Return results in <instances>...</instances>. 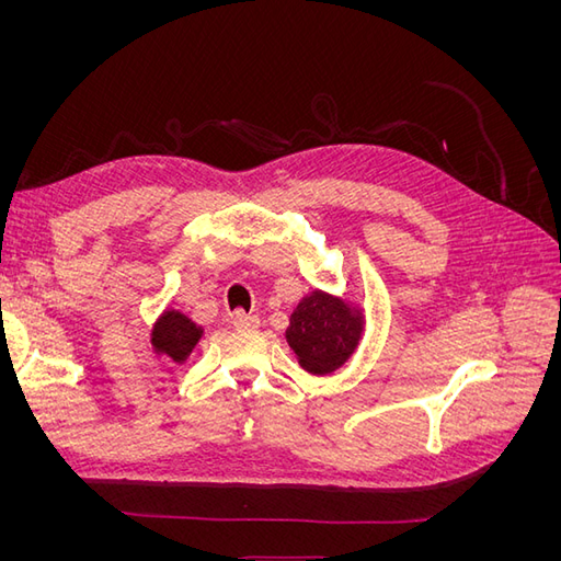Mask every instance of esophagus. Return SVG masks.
<instances>
[{
    "instance_id": "34e87169",
    "label": "esophagus",
    "mask_w": 561,
    "mask_h": 561,
    "mask_svg": "<svg viewBox=\"0 0 561 561\" xmlns=\"http://www.w3.org/2000/svg\"><path fill=\"white\" fill-rule=\"evenodd\" d=\"M231 322H233V328H239V330H254L260 325V318L252 313H245V311H233Z\"/></svg>"
}]
</instances>
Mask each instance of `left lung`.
<instances>
[{
  "mask_svg": "<svg viewBox=\"0 0 561 561\" xmlns=\"http://www.w3.org/2000/svg\"><path fill=\"white\" fill-rule=\"evenodd\" d=\"M304 369L330 375L346 363L360 336V318L344 301L313 293L304 299L285 332Z\"/></svg>",
  "mask_w": 561,
  "mask_h": 561,
  "instance_id": "8db88e82",
  "label": "left lung"
}]
</instances>
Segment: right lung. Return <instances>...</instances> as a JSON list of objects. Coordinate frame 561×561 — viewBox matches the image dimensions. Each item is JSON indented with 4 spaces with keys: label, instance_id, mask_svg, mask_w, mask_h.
Masks as SVG:
<instances>
[{
    "label": "right lung",
    "instance_id": "right-lung-1",
    "mask_svg": "<svg viewBox=\"0 0 561 561\" xmlns=\"http://www.w3.org/2000/svg\"><path fill=\"white\" fill-rule=\"evenodd\" d=\"M201 336V328L186 316L168 311L151 332V344L157 351L171 355L173 360H184L192 353Z\"/></svg>",
    "mask_w": 561,
    "mask_h": 561
}]
</instances>
